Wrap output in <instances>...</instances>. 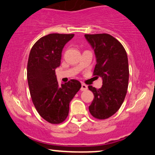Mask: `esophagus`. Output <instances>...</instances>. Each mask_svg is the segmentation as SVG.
I'll return each mask as SVG.
<instances>
[{
	"label": "esophagus",
	"instance_id": "34e87169",
	"mask_svg": "<svg viewBox=\"0 0 155 155\" xmlns=\"http://www.w3.org/2000/svg\"><path fill=\"white\" fill-rule=\"evenodd\" d=\"M87 89H88V86H87L85 84H84V83H82L81 88V90L82 91H86Z\"/></svg>",
	"mask_w": 155,
	"mask_h": 155
}]
</instances>
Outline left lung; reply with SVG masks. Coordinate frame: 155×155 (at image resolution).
<instances>
[{
  "label": "left lung",
  "mask_w": 155,
  "mask_h": 155,
  "mask_svg": "<svg viewBox=\"0 0 155 155\" xmlns=\"http://www.w3.org/2000/svg\"><path fill=\"white\" fill-rule=\"evenodd\" d=\"M85 38L94 48L96 57L93 74L103 80L102 87L99 89L88 85L94 95L89 112L96 119H107L120 108L127 94L128 56L123 45L110 35L85 34Z\"/></svg>",
  "instance_id": "1"
}]
</instances>
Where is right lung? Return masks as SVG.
<instances>
[{"label": "right lung", "instance_id": "add662e5", "mask_svg": "<svg viewBox=\"0 0 155 155\" xmlns=\"http://www.w3.org/2000/svg\"><path fill=\"white\" fill-rule=\"evenodd\" d=\"M74 34L52 33L40 38L31 48L27 76L32 103L38 114L51 124L66 120L70 102L81 88L77 80L58 83L55 69L61 64L64 45Z\"/></svg>", "mask_w": 155, "mask_h": 155}]
</instances>
